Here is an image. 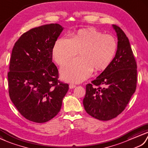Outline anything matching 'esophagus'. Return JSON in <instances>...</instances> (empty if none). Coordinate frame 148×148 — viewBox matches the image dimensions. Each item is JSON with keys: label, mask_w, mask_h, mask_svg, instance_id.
I'll use <instances>...</instances> for the list:
<instances>
[{"label": "esophagus", "mask_w": 148, "mask_h": 148, "mask_svg": "<svg viewBox=\"0 0 148 148\" xmlns=\"http://www.w3.org/2000/svg\"><path fill=\"white\" fill-rule=\"evenodd\" d=\"M69 87H70V88H73L76 87V85H75L73 84H70V85H69Z\"/></svg>", "instance_id": "esophagus-1"}]
</instances>
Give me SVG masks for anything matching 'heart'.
Wrapping results in <instances>:
<instances>
[{
  "label": "heart",
  "instance_id": "heart-1",
  "mask_svg": "<svg viewBox=\"0 0 148 148\" xmlns=\"http://www.w3.org/2000/svg\"><path fill=\"white\" fill-rule=\"evenodd\" d=\"M117 50L116 38L96 29L78 30L70 37H61L55 42L52 55L62 65L80 51V58L74 59L61 68V77L71 82H80L95 71L106 69L112 62Z\"/></svg>",
  "mask_w": 148,
  "mask_h": 148
}]
</instances>
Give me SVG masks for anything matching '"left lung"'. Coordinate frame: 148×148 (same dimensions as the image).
<instances>
[{
  "label": "left lung",
  "instance_id": "obj_1",
  "mask_svg": "<svg viewBox=\"0 0 148 148\" xmlns=\"http://www.w3.org/2000/svg\"><path fill=\"white\" fill-rule=\"evenodd\" d=\"M118 37L115 57L96 79L86 85L83 104L86 112L95 119H114L126 108L137 87V63L129 38L113 25Z\"/></svg>",
  "mask_w": 148,
  "mask_h": 148
}]
</instances>
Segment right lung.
I'll use <instances>...</instances> for the list:
<instances>
[{
  "label": "right lung",
  "mask_w": 148,
  "mask_h": 148,
  "mask_svg": "<svg viewBox=\"0 0 148 148\" xmlns=\"http://www.w3.org/2000/svg\"><path fill=\"white\" fill-rule=\"evenodd\" d=\"M63 27L45 25L24 33L13 47L8 72L10 99L22 116L44 123L57 115L68 84L58 80L52 49Z\"/></svg>",
  "instance_id": "right-lung-1"
}]
</instances>
